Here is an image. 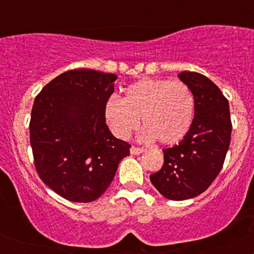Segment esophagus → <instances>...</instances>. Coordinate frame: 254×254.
<instances>
[{"label": "esophagus", "instance_id": "esophagus-1", "mask_svg": "<svg viewBox=\"0 0 254 254\" xmlns=\"http://www.w3.org/2000/svg\"><path fill=\"white\" fill-rule=\"evenodd\" d=\"M144 151L143 148H139V147H131L130 148V153L132 154V155H138V154H142Z\"/></svg>", "mask_w": 254, "mask_h": 254}]
</instances>
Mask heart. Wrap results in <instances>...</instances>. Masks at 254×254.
Returning <instances> with one entry per match:
<instances>
[{"instance_id":"heart-1","label":"heart","mask_w":254,"mask_h":254,"mask_svg":"<svg viewBox=\"0 0 254 254\" xmlns=\"http://www.w3.org/2000/svg\"><path fill=\"white\" fill-rule=\"evenodd\" d=\"M109 127L118 138H127L138 127L139 118L147 141L165 145L179 143L189 133L194 117V97L180 81L142 78L125 89V97L112 95L104 106Z\"/></svg>"}]
</instances>
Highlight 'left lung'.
<instances>
[{
    "label": "left lung",
    "instance_id": "8db88e82",
    "mask_svg": "<svg viewBox=\"0 0 254 254\" xmlns=\"http://www.w3.org/2000/svg\"><path fill=\"white\" fill-rule=\"evenodd\" d=\"M194 97V118L179 144L164 150L161 170L150 182L172 200L190 199L204 192L218 176L232 135L229 104L220 88L199 72L178 74Z\"/></svg>",
    "mask_w": 254,
    "mask_h": 254
}]
</instances>
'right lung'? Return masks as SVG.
Wrapping results in <instances>:
<instances>
[{"instance_id": "add662e5", "label": "right lung", "mask_w": 254, "mask_h": 254, "mask_svg": "<svg viewBox=\"0 0 254 254\" xmlns=\"http://www.w3.org/2000/svg\"><path fill=\"white\" fill-rule=\"evenodd\" d=\"M117 75L75 69L58 75L36 97L30 141L44 184L77 203L98 199L131 145L111 133L104 116Z\"/></svg>"}]
</instances>
